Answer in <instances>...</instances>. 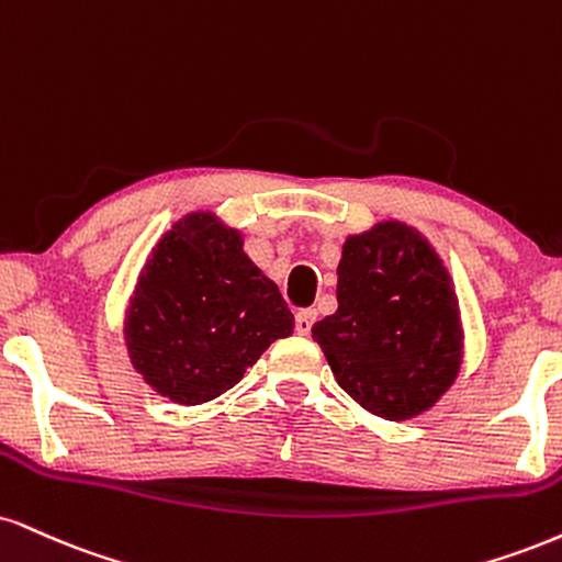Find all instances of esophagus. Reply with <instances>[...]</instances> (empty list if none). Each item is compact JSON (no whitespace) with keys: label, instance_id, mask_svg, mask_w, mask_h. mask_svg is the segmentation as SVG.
I'll return each mask as SVG.
<instances>
[{"label":"esophagus","instance_id":"esophagus-1","mask_svg":"<svg viewBox=\"0 0 562 562\" xmlns=\"http://www.w3.org/2000/svg\"><path fill=\"white\" fill-rule=\"evenodd\" d=\"M314 322H316V311L314 308H301L299 314H295V333L308 335L311 327H314Z\"/></svg>","mask_w":562,"mask_h":562}]
</instances>
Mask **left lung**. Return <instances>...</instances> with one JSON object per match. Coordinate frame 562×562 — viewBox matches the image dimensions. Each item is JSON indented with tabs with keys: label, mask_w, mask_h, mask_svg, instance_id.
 <instances>
[{
	"label": "left lung",
	"mask_w": 562,
	"mask_h": 562,
	"mask_svg": "<svg viewBox=\"0 0 562 562\" xmlns=\"http://www.w3.org/2000/svg\"><path fill=\"white\" fill-rule=\"evenodd\" d=\"M311 335L337 384L387 422L429 411L463 361L448 267L418 229L397 220L348 235L337 263V311Z\"/></svg>",
	"instance_id": "obj_1"
}]
</instances>
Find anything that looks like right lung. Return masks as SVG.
Here are the masks:
<instances>
[{
    "label": "right lung",
    "instance_id": "1",
    "mask_svg": "<svg viewBox=\"0 0 562 562\" xmlns=\"http://www.w3.org/2000/svg\"><path fill=\"white\" fill-rule=\"evenodd\" d=\"M293 327L280 288L243 254L238 229L212 212H191L151 248L123 333L148 387L201 405L235 387Z\"/></svg>",
    "mask_w": 562,
    "mask_h": 562
}]
</instances>
